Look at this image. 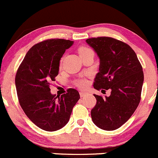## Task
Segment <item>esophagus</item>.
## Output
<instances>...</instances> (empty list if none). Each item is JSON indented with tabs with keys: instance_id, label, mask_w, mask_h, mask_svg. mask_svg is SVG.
I'll list each match as a JSON object with an SVG mask.
<instances>
[{
	"instance_id": "esophagus-1",
	"label": "esophagus",
	"mask_w": 158,
	"mask_h": 158,
	"mask_svg": "<svg viewBox=\"0 0 158 158\" xmlns=\"http://www.w3.org/2000/svg\"><path fill=\"white\" fill-rule=\"evenodd\" d=\"M87 94H88V93L84 92V91H81V92H80V96H81V97H85V96L87 95Z\"/></svg>"
}]
</instances>
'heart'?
<instances>
[{"label": "heart", "instance_id": "obj_1", "mask_svg": "<svg viewBox=\"0 0 158 158\" xmlns=\"http://www.w3.org/2000/svg\"><path fill=\"white\" fill-rule=\"evenodd\" d=\"M78 52H79L80 55H82L86 54V53L90 52H93V51L90 49V48H87V47H81V48H79ZM77 84L80 87H82V88H84V87H85L86 86H87V83L85 80L81 79V80H79V81H77Z\"/></svg>", "mask_w": 158, "mask_h": 158}]
</instances>
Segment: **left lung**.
Wrapping results in <instances>:
<instances>
[{
  "instance_id": "1",
  "label": "left lung",
  "mask_w": 158,
  "mask_h": 158,
  "mask_svg": "<svg viewBox=\"0 0 158 158\" xmlns=\"http://www.w3.org/2000/svg\"><path fill=\"white\" fill-rule=\"evenodd\" d=\"M86 43L100 58L94 87L111 90L109 97L94 94L97 104L91 118L97 127L113 131L126 123L139 106L144 82L142 67L134 50L123 42L97 37L87 39Z\"/></svg>"
}]
</instances>
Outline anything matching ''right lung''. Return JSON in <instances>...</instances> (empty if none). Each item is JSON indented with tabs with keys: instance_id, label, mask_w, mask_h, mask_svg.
<instances>
[{
	"instance_id": "obj_1",
	"label": "right lung",
	"mask_w": 158,
	"mask_h": 158,
	"mask_svg": "<svg viewBox=\"0 0 158 158\" xmlns=\"http://www.w3.org/2000/svg\"><path fill=\"white\" fill-rule=\"evenodd\" d=\"M73 44L71 40L52 39L33 45L16 74V89L23 110L35 126L45 131L64 127L80 99L75 89H68L61 97L50 91V84L58 74L61 58Z\"/></svg>"
}]
</instances>
